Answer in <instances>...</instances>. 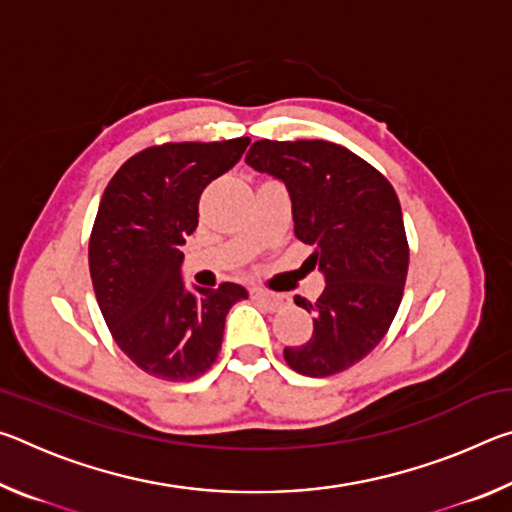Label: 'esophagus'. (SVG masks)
<instances>
[{"label":"esophagus","instance_id":"esophagus-1","mask_svg":"<svg viewBox=\"0 0 512 512\" xmlns=\"http://www.w3.org/2000/svg\"><path fill=\"white\" fill-rule=\"evenodd\" d=\"M250 296H253V300L262 302V305H266L268 309H280L284 305V298L277 296V293H268V291H262V289H253L250 291Z\"/></svg>","mask_w":512,"mask_h":512}]
</instances>
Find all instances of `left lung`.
Returning a JSON list of instances; mask_svg holds the SVG:
<instances>
[{"label": "left lung", "mask_w": 512, "mask_h": 512, "mask_svg": "<svg viewBox=\"0 0 512 512\" xmlns=\"http://www.w3.org/2000/svg\"><path fill=\"white\" fill-rule=\"evenodd\" d=\"M250 167L289 189L296 237L314 246L309 259L325 275L316 302L296 296L314 314V334L284 361L307 377H329L377 348L404 296L409 271L402 207L393 185L357 153L325 140H259Z\"/></svg>", "instance_id": "8db88e82"}]
</instances>
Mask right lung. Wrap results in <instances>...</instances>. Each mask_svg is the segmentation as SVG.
<instances>
[{
	"label": "right lung",
	"instance_id": "add662e5",
	"mask_svg": "<svg viewBox=\"0 0 512 512\" xmlns=\"http://www.w3.org/2000/svg\"><path fill=\"white\" fill-rule=\"evenodd\" d=\"M248 137L167 142L121 164L101 196L90 235V277L103 320L137 368L192 381L219 357L225 316L244 287L187 291L180 246L198 225V198L235 167Z\"/></svg>",
	"mask_w": 512,
	"mask_h": 512
}]
</instances>
